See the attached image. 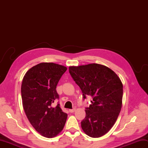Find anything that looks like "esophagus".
I'll return each instance as SVG.
<instances>
[{
	"label": "esophagus",
	"mask_w": 148,
	"mask_h": 148,
	"mask_svg": "<svg viewBox=\"0 0 148 148\" xmlns=\"http://www.w3.org/2000/svg\"><path fill=\"white\" fill-rule=\"evenodd\" d=\"M75 111H76V108H73L72 109H69V112H71V113L74 112Z\"/></svg>",
	"instance_id": "34e87169"
}]
</instances>
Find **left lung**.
Here are the masks:
<instances>
[{
	"instance_id": "8db88e82",
	"label": "left lung",
	"mask_w": 148,
	"mask_h": 148,
	"mask_svg": "<svg viewBox=\"0 0 148 148\" xmlns=\"http://www.w3.org/2000/svg\"><path fill=\"white\" fill-rule=\"evenodd\" d=\"M69 73L83 93L93 97L81 128L88 136L97 138L111 129L122 106L123 84L111 69L98 64L70 66Z\"/></svg>"
}]
</instances>
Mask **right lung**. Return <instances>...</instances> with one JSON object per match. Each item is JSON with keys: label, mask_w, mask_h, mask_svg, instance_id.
<instances>
[{"label": "right lung", "mask_w": 148, "mask_h": 148, "mask_svg": "<svg viewBox=\"0 0 148 148\" xmlns=\"http://www.w3.org/2000/svg\"><path fill=\"white\" fill-rule=\"evenodd\" d=\"M67 69L54 63H40L30 68L22 81L24 111L30 124L43 137H55L65 126L67 114L59 103L55 108L51 104L59 98L56 85Z\"/></svg>", "instance_id": "obj_1"}]
</instances>
